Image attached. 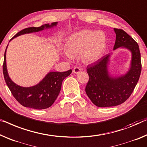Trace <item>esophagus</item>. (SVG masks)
Listing matches in <instances>:
<instances>
[{"label": "esophagus", "instance_id": "esophagus-1", "mask_svg": "<svg viewBox=\"0 0 147 147\" xmlns=\"http://www.w3.org/2000/svg\"><path fill=\"white\" fill-rule=\"evenodd\" d=\"M80 71H82V69L80 67H74L73 69V72L75 74H77L78 73H80Z\"/></svg>", "mask_w": 147, "mask_h": 147}]
</instances>
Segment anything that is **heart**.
Here are the masks:
<instances>
[{"mask_svg":"<svg viewBox=\"0 0 147 147\" xmlns=\"http://www.w3.org/2000/svg\"><path fill=\"white\" fill-rule=\"evenodd\" d=\"M106 44V36L102 32L84 30L69 37L65 51L70 58L81 55L84 62L92 63L100 57Z\"/></svg>","mask_w":147,"mask_h":147,"instance_id":"heart-1","label":"heart"}]
</instances>
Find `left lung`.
<instances>
[{
	"instance_id": "8db88e82",
	"label": "left lung",
	"mask_w": 147,
	"mask_h": 147,
	"mask_svg": "<svg viewBox=\"0 0 147 147\" xmlns=\"http://www.w3.org/2000/svg\"><path fill=\"white\" fill-rule=\"evenodd\" d=\"M116 39L113 49L125 47L132 53L129 71L120 77L113 78L108 71L109 55H106L87 66L89 76L85 91L92 102L98 107L118 106L130 97L141 73V53L138 43L121 29L114 28Z\"/></svg>"
}]
</instances>
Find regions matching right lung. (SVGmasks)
I'll use <instances>...</instances> for the list:
<instances>
[{
	"instance_id": "1",
	"label": "right lung",
	"mask_w": 147,
	"mask_h": 147,
	"mask_svg": "<svg viewBox=\"0 0 147 147\" xmlns=\"http://www.w3.org/2000/svg\"><path fill=\"white\" fill-rule=\"evenodd\" d=\"M56 25L57 22H53L51 25L47 24L38 28L30 27L25 28L17 33L11 39L20 35L39 32L43 30L44 28H49ZM7 47L4 52L3 69L4 80L12 96L20 104L26 108L43 109L51 106L59 94L63 80L71 74L72 70L70 69L62 73L50 72L36 86L27 88L20 86L11 80L8 74L6 64V51Z\"/></svg>"
}]
</instances>
